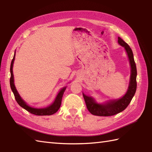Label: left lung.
<instances>
[{"mask_svg": "<svg viewBox=\"0 0 152 152\" xmlns=\"http://www.w3.org/2000/svg\"><path fill=\"white\" fill-rule=\"evenodd\" d=\"M118 43L124 46L127 51L131 67V74L129 86L126 94L122 98L111 101L105 104H100L96 103L94 99L83 94L86 104L89 112L93 115L98 116H111L124 111L129 104L132 99L134 96L137 90V66L134 62L133 53L130 46L123 40L120 37H118Z\"/></svg>", "mask_w": 152, "mask_h": 152, "instance_id": "left-lung-1", "label": "left lung"}]
</instances>
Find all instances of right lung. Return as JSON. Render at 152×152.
Returning a JSON list of instances; mask_svg holds the SVG:
<instances>
[{
	"instance_id": "add662e5",
	"label": "right lung",
	"mask_w": 152,
	"mask_h": 152,
	"mask_svg": "<svg viewBox=\"0 0 152 152\" xmlns=\"http://www.w3.org/2000/svg\"><path fill=\"white\" fill-rule=\"evenodd\" d=\"M15 59V54L13 57V59L11 62V65H10V88L12 91L14 93V95L15 96V101H17L18 104L21 106L22 108H23L25 110H26L28 112L31 113V114L37 115H52L58 111V110L59 109L61 104V101H62V97L63 95V93L64 92V90H65L66 88H64L61 90L59 93H58L57 97L55 100L54 102L52 104L48 106L47 108H32L31 106H28L26 103L24 102L21 96H19V93H18L17 90L15 89V87L14 86V75H13V71H12V68H13V63H14V61Z\"/></svg>"
}]
</instances>
